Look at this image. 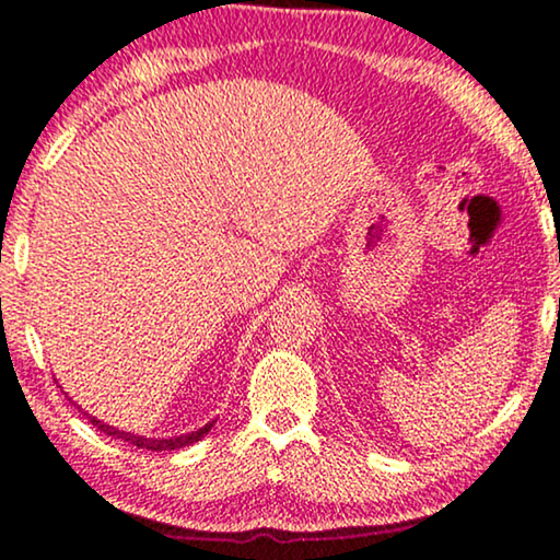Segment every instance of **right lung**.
<instances>
[{
  "instance_id": "right-lung-1",
  "label": "right lung",
  "mask_w": 560,
  "mask_h": 560,
  "mask_svg": "<svg viewBox=\"0 0 560 560\" xmlns=\"http://www.w3.org/2000/svg\"><path fill=\"white\" fill-rule=\"evenodd\" d=\"M90 423L98 428L101 433H106V436L121 439V441H127V444H132V446H137V448H150V452H174V448L189 446V444H195V441L205 439V433L212 428V423H207L205 428H199V431L184 433V436H174V439H144V436H135V433L119 431V428H114V425L101 423V420H95V418H90Z\"/></svg>"
}]
</instances>
